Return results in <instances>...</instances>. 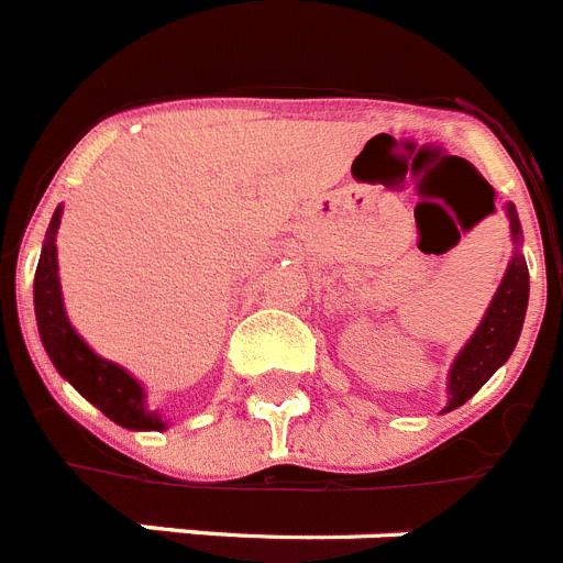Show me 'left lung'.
I'll list each match as a JSON object with an SVG mask.
<instances>
[{"label": "left lung", "instance_id": "left-lung-1", "mask_svg": "<svg viewBox=\"0 0 563 563\" xmlns=\"http://www.w3.org/2000/svg\"><path fill=\"white\" fill-rule=\"evenodd\" d=\"M506 217H509L515 251H511L504 280L497 286L495 297H492V303H488L486 314H483V321H479L474 335L465 341V346L456 353L454 364L448 369V405L442 408V413L465 405L479 387L486 385L488 378L495 376L497 369L504 367L509 355L515 353L520 329H523L529 303V268L523 254H520L523 234H520V219L515 205H506Z\"/></svg>", "mask_w": 563, "mask_h": 563}]
</instances>
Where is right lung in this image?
Masks as SVG:
<instances>
[{
    "instance_id": "1",
    "label": "right lung",
    "mask_w": 563,
    "mask_h": 563,
    "mask_svg": "<svg viewBox=\"0 0 563 563\" xmlns=\"http://www.w3.org/2000/svg\"><path fill=\"white\" fill-rule=\"evenodd\" d=\"M59 217H63V205H57L48 222L34 274L36 329L45 353L59 376L115 424L130 431H164L167 422L158 416V410L147 408V393L139 378H132L115 361L100 358L68 321L57 274Z\"/></svg>"
}]
</instances>
